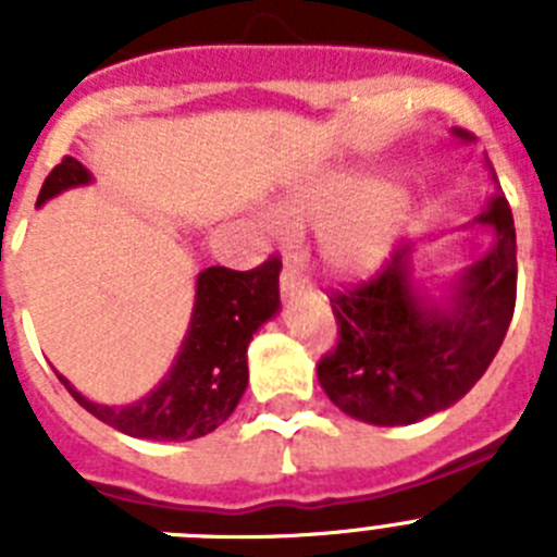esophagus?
Returning <instances> with one entry per match:
<instances>
[{"instance_id": "obj_1", "label": "esophagus", "mask_w": 557, "mask_h": 557, "mask_svg": "<svg viewBox=\"0 0 557 557\" xmlns=\"http://www.w3.org/2000/svg\"><path fill=\"white\" fill-rule=\"evenodd\" d=\"M307 287V275L301 273L298 262H287L282 268V289L284 293H301Z\"/></svg>"}]
</instances>
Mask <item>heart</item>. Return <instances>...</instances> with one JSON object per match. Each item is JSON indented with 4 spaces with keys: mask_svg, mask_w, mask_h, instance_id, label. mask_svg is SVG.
<instances>
[{
    "mask_svg": "<svg viewBox=\"0 0 557 557\" xmlns=\"http://www.w3.org/2000/svg\"><path fill=\"white\" fill-rule=\"evenodd\" d=\"M376 191V181L357 172L323 175L301 184L284 203V223L321 225V262L334 275H366L385 262L396 239L401 200Z\"/></svg>",
    "mask_w": 557,
    "mask_h": 557,
    "instance_id": "obj_1",
    "label": "heart"
}]
</instances>
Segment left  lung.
Returning a JSON list of instances; mask_svg holds the SVG:
<instances>
[{
  "label": "left lung",
  "mask_w": 557,
  "mask_h": 557,
  "mask_svg": "<svg viewBox=\"0 0 557 557\" xmlns=\"http://www.w3.org/2000/svg\"><path fill=\"white\" fill-rule=\"evenodd\" d=\"M455 136L469 141V133ZM476 223L491 225L496 243L446 304L412 284V245H398L371 282L332 289L337 346L318 362V379L346 416L416 424L460 401L488 371L516 307V228L505 195Z\"/></svg>",
  "instance_id": "1"
}]
</instances>
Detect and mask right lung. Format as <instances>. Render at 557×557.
<instances>
[{
	"instance_id": "obj_1",
	"label": "right lung",
	"mask_w": 557,
	"mask_h": 557,
	"mask_svg": "<svg viewBox=\"0 0 557 557\" xmlns=\"http://www.w3.org/2000/svg\"><path fill=\"white\" fill-rule=\"evenodd\" d=\"M88 181L91 172L66 156L47 175L36 206ZM278 273L282 259L275 256L253 270H200L189 332L178 357L159 385L133 405H97L69 385V379H58L83 410L125 435L147 441L209 435L234 412L248 387V343L256 329L278 312Z\"/></svg>"
}]
</instances>
